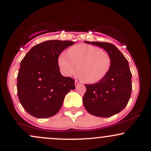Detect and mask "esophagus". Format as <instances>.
Wrapping results in <instances>:
<instances>
[{
    "instance_id": "34e87169",
    "label": "esophagus",
    "mask_w": 151,
    "mask_h": 151,
    "mask_svg": "<svg viewBox=\"0 0 151 151\" xmlns=\"http://www.w3.org/2000/svg\"><path fill=\"white\" fill-rule=\"evenodd\" d=\"M74 84H75V86H79V84H80V82H79V81H78L76 80L75 82H74Z\"/></svg>"
}]
</instances>
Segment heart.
Instances as JSON below:
<instances>
[{"label":"heart","instance_id":"obj_1","mask_svg":"<svg viewBox=\"0 0 151 151\" xmlns=\"http://www.w3.org/2000/svg\"><path fill=\"white\" fill-rule=\"evenodd\" d=\"M58 62L62 73L66 76L73 74L78 64L79 75L88 82L96 83L108 73L111 60L104 50L91 45L80 44L70 47L67 54H60Z\"/></svg>","mask_w":151,"mask_h":151}]
</instances>
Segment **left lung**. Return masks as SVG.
Wrapping results in <instances>:
<instances>
[{"label": "left lung", "mask_w": 151, "mask_h": 151, "mask_svg": "<svg viewBox=\"0 0 151 151\" xmlns=\"http://www.w3.org/2000/svg\"><path fill=\"white\" fill-rule=\"evenodd\" d=\"M104 49L111 60L104 78L93 84H85L83 104L90 114L111 117L121 111L129 102L132 90L131 74L128 60L116 47L109 42H88Z\"/></svg>", "instance_id": "left-lung-1"}]
</instances>
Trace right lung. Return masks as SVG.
Instances as JSON below:
<instances>
[{"mask_svg":"<svg viewBox=\"0 0 151 151\" xmlns=\"http://www.w3.org/2000/svg\"><path fill=\"white\" fill-rule=\"evenodd\" d=\"M69 40H47L32 47L20 62L17 91L19 101L32 116L44 119L60 111L64 99L75 89L74 79L60 74L58 57L74 45Z\"/></svg>","mask_w":151,"mask_h":151,"instance_id":"1","label":"right lung"}]
</instances>
